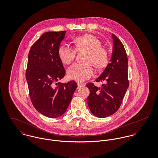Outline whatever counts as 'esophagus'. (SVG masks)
<instances>
[{"instance_id":"1","label":"esophagus","mask_w":158,"mask_h":158,"mask_svg":"<svg viewBox=\"0 0 158 158\" xmlns=\"http://www.w3.org/2000/svg\"><path fill=\"white\" fill-rule=\"evenodd\" d=\"M78 88H79L80 87H81V86H83L85 85V83H80V82H78Z\"/></svg>"}]
</instances>
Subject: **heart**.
I'll return each instance as SVG.
<instances>
[{
	"label": "heart",
	"instance_id": "obj_1",
	"mask_svg": "<svg viewBox=\"0 0 158 158\" xmlns=\"http://www.w3.org/2000/svg\"><path fill=\"white\" fill-rule=\"evenodd\" d=\"M73 43L77 50H86L83 63H74L68 69V76L70 79L83 81L94 75L92 64L96 68L105 67L108 63V53L102 46L101 41L95 36L86 34L74 38ZM75 50L66 44L60 45L58 55L63 63L70 64L75 56Z\"/></svg>",
	"mask_w": 158,
	"mask_h": 158
}]
</instances>
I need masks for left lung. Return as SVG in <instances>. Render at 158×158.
Returning a JSON list of instances; mask_svg holds the SVG:
<instances>
[{
  "instance_id": "obj_1",
  "label": "left lung",
  "mask_w": 158,
  "mask_h": 158,
  "mask_svg": "<svg viewBox=\"0 0 158 158\" xmlns=\"http://www.w3.org/2000/svg\"><path fill=\"white\" fill-rule=\"evenodd\" d=\"M113 50L110 63L96 79L97 82L106 81L101 87L89 83L90 90L88 105L92 113L100 118L108 117L120 108L129 86L128 57L120 40L113 34Z\"/></svg>"
}]
</instances>
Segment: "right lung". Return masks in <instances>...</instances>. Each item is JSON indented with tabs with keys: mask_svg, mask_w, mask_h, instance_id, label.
Instances as JSON below:
<instances>
[{
	"mask_svg": "<svg viewBox=\"0 0 158 158\" xmlns=\"http://www.w3.org/2000/svg\"><path fill=\"white\" fill-rule=\"evenodd\" d=\"M66 31L43 34L32 45L28 57L25 77L31 102L39 113L56 118L66 112L71 102L77 83H56L62 79L66 70L58 50Z\"/></svg>",
	"mask_w": 158,
	"mask_h": 158,
	"instance_id": "obj_1",
	"label": "right lung"
}]
</instances>
